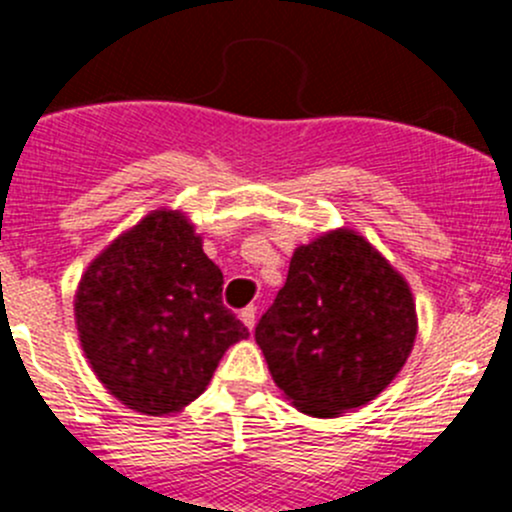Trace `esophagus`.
<instances>
[{
  "mask_svg": "<svg viewBox=\"0 0 512 512\" xmlns=\"http://www.w3.org/2000/svg\"><path fill=\"white\" fill-rule=\"evenodd\" d=\"M255 314H257V309L252 307V304H250V307H245V309H242V312H240L242 324H245V327L250 329V332H252V327H255Z\"/></svg>",
  "mask_w": 512,
  "mask_h": 512,
  "instance_id": "esophagus-1",
  "label": "esophagus"
}]
</instances>
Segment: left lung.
Instances as JSON below:
<instances>
[{"mask_svg": "<svg viewBox=\"0 0 512 512\" xmlns=\"http://www.w3.org/2000/svg\"><path fill=\"white\" fill-rule=\"evenodd\" d=\"M416 332L404 275L364 235L337 227L294 250L255 342L294 409L337 418L396 379Z\"/></svg>", "mask_w": 512, "mask_h": 512, "instance_id": "obj_1", "label": "left lung"}]
</instances>
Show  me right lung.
Instances as JSON below:
<instances>
[{"instance_id": "right-lung-1", "label": "right lung", "mask_w": 512, "mask_h": 512, "mask_svg": "<svg viewBox=\"0 0 512 512\" xmlns=\"http://www.w3.org/2000/svg\"><path fill=\"white\" fill-rule=\"evenodd\" d=\"M79 342L123 406L168 416L198 399L232 344L250 337L223 307V272L180 210H151L89 262L74 297Z\"/></svg>"}]
</instances>
